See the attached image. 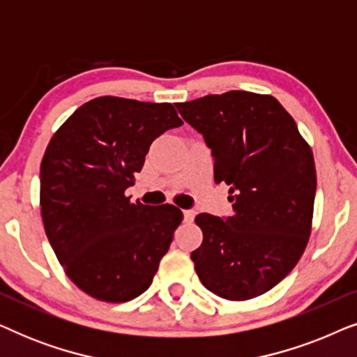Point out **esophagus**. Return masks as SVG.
Listing matches in <instances>:
<instances>
[{
    "label": "esophagus",
    "instance_id": "esophagus-1",
    "mask_svg": "<svg viewBox=\"0 0 357 357\" xmlns=\"http://www.w3.org/2000/svg\"><path fill=\"white\" fill-rule=\"evenodd\" d=\"M195 214H197V213H195L193 209H185V211H183V218H185V221H187V222H192L193 219H195Z\"/></svg>",
    "mask_w": 357,
    "mask_h": 357
}]
</instances>
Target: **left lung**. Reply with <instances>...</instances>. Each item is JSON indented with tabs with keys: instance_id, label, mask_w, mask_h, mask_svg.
<instances>
[{
	"instance_id": "1",
	"label": "left lung",
	"mask_w": 357,
	"mask_h": 357,
	"mask_svg": "<svg viewBox=\"0 0 357 357\" xmlns=\"http://www.w3.org/2000/svg\"><path fill=\"white\" fill-rule=\"evenodd\" d=\"M177 109L211 149L216 183L231 187L232 216L195 218L203 231L192 252L199 281L227 301L265 294L309 242L317 190L310 146L273 96L229 91Z\"/></svg>"
}]
</instances>
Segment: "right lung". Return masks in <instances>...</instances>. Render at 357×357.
Wrapping results in <instances>:
<instances>
[{
	"label": "right lung",
	"instance_id": "obj_1",
	"mask_svg": "<svg viewBox=\"0 0 357 357\" xmlns=\"http://www.w3.org/2000/svg\"><path fill=\"white\" fill-rule=\"evenodd\" d=\"M183 125L172 104L104 96L81 105L47 146L40 208L48 242L86 294L126 302L148 289L183 214L131 203L125 190L153 141Z\"/></svg>",
	"mask_w": 357,
	"mask_h": 357
}]
</instances>
